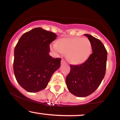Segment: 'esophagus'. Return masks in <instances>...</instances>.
I'll return each mask as SVG.
<instances>
[{"instance_id": "esophagus-1", "label": "esophagus", "mask_w": 120, "mask_h": 120, "mask_svg": "<svg viewBox=\"0 0 120 120\" xmlns=\"http://www.w3.org/2000/svg\"><path fill=\"white\" fill-rule=\"evenodd\" d=\"M65 63H66V61H65L64 60H63V59H62L61 61V64H65Z\"/></svg>"}]
</instances>
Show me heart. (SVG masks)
<instances>
[{
	"mask_svg": "<svg viewBox=\"0 0 120 120\" xmlns=\"http://www.w3.org/2000/svg\"><path fill=\"white\" fill-rule=\"evenodd\" d=\"M51 47L56 52L67 53L68 61L74 64L86 61L92 51L91 43L87 38H63Z\"/></svg>",
	"mask_w": 120,
	"mask_h": 120,
	"instance_id": "heart-1",
	"label": "heart"
}]
</instances>
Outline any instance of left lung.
<instances>
[{
	"instance_id": "left-lung-1",
	"label": "left lung",
	"mask_w": 120,
	"mask_h": 120,
	"mask_svg": "<svg viewBox=\"0 0 120 120\" xmlns=\"http://www.w3.org/2000/svg\"><path fill=\"white\" fill-rule=\"evenodd\" d=\"M91 43L93 53L83 64L71 65V71L66 77L68 90L78 97H85L98 88L104 77L107 51L99 39L85 34Z\"/></svg>"
}]
</instances>
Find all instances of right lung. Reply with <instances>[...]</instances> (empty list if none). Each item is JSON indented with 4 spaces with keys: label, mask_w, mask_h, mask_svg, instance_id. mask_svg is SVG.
Wrapping results in <instances>:
<instances>
[{
    "label": "right lung",
    "mask_w": 120,
    "mask_h": 120,
    "mask_svg": "<svg viewBox=\"0 0 120 120\" xmlns=\"http://www.w3.org/2000/svg\"><path fill=\"white\" fill-rule=\"evenodd\" d=\"M57 35L37 27L21 37L14 51L13 71L23 89L36 93L45 89L53 73L60 67L61 59L49 55V45Z\"/></svg>",
    "instance_id": "add662e5"
}]
</instances>
